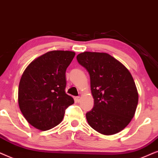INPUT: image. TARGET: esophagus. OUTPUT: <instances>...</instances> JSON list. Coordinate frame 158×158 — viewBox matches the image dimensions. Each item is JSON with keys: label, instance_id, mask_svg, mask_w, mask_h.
I'll return each instance as SVG.
<instances>
[{"label": "esophagus", "instance_id": "34e87169", "mask_svg": "<svg viewBox=\"0 0 158 158\" xmlns=\"http://www.w3.org/2000/svg\"><path fill=\"white\" fill-rule=\"evenodd\" d=\"M80 100H81V98L80 97H77V98H76V100H77V102H80Z\"/></svg>", "mask_w": 158, "mask_h": 158}]
</instances>
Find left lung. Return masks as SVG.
Listing matches in <instances>:
<instances>
[{
  "instance_id": "obj_1",
  "label": "left lung",
  "mask_w": 158,
  "mask_h": 158,
  "mask_svg": "<svg viewBox=\"0 0 158 158\" xmlns=\"http://www.w3.org/2000/svg\"><path fill=\"white\" fill-rule=\"evenodd\" d=\"M77 59L90 77L94 107L86 114L89 125L104 135L121 131L134 116L139 100L131 73L106 52H84Z\"/></svg>"
}]
</instances>
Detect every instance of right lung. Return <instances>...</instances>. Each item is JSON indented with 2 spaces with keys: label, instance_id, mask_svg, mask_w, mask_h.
Listing matches in <instances>:
<instances>
[{
  "label": "right lung",
  "instance_id": "add662e5",
  "mask_svg": "<svg viewBox=\"0 0 158 158\" xmlns=\"http://www.w3.org/2000/svg\"><path fill=\"white\" fill-rule=\"evenodd\" d=\"M75 52L52 50L29 64L21 77L18 89L20 110L29 124L47 131L59 124L65 110L73 104L65 92L67 67Z\"/></svg>",
  "mask_w": 158,
  "mask_h": 158
}]
</instances>
